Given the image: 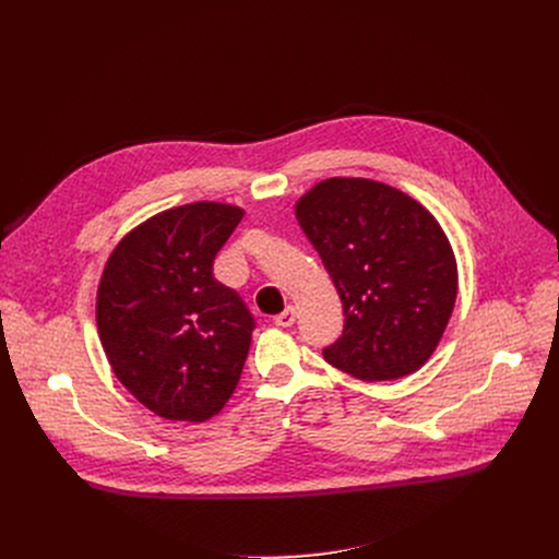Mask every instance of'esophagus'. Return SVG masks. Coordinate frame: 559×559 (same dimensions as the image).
I'll use <instances>...</instances> for the list:
<instances>
[{
	"mask_svg": "<svg viewBox=\"0 0 559 559\" xmlns=\"http://www.w3.org/2000/svg\"><path fill=\"white\" fill-rule=\"evenodd\" d=\"M295 319H297V310L292 308V306H287V308L274 319V324L281 326V329H289L292 324H295Z\"/></svg>",
	"mask_w": 559,
	"mask_h": 559,
	"instance_id": "1",
	"label": "esophagus"
}]
</instances>
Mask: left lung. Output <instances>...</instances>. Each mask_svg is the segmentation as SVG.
<instances>
[{"label": "left lung", "mask_w": 559, "mask_h": 559, "mask_svg": "<svg viewBox=\"0 0 559 559\" xmlns=\"http://www.w3.org/2000/svg\"><path fill=\"white\" fill-rule=\"evenodd\" d=\"M295 213L346 317L324 360L367 383L421 369L457 297V262L439 222L388 183L346 176L319 181Z\"/></svg>", "instance_id": "1"}]
</instances>
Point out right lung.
I'll use <instances>...</instances> for the list:
<instances>
[{
    "mask_svg": "<svg viewBox=\"0 0 559 559\" xmlns=\"http://www.w3.org/2000/svg\"><path fill=\"white\" fill-rule=\"evenodd\" d=\"M245 211L194 201L163 211L112 249L97 329L117 380L154 415L201 424L230 399L255 321L213 260Z\"/></svg>",
    "mask_w": 559,
    "mask_h": 559,
    "instance_id": "add662e5",
    "label": "right lung"
}]
</instances>
